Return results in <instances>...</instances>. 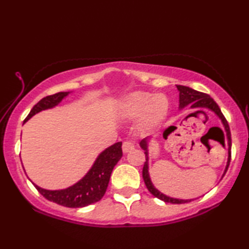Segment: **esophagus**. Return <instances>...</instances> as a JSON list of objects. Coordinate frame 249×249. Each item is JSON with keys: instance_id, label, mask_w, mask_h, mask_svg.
Wrapping results in <instances>:
<instances>
[{"instance_id": "1", "label": "esophagus", "mask_w": 249, "mask_h": 249, "mask_svg": "<svg viewBox=\"0 0 249 249\" xmlns=\"http://www.w3.org/2000/svg\"><path fill=\"white\" fill-rule=\"evenodd\" d=\"M134 148H135L134 142H129V141H127V142H123V146H122V149H123L124 154H127V153H129V151H130V150H133Z\"/></svg>"}]
</instances>
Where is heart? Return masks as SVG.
I'll return each mask as SVG.
<instances>
[{
  "instance_id": "b5f03b06",
  "label": "heart",
  "mask_w": 249,
  "mask_h": 249,
  "mask_svg": "<svg viewBox=\"0 0 249 249\" xmlns=\"http://www.w3.org/2000/svg\"><path fill=\"white\" fill-rule=\"evenodd\" d=\"M169 112V100L162 93L133 91L122 96L117 114L124 120L138 119L140 127L153 130L162 123Z\"/></svg>"
}]
</instances>
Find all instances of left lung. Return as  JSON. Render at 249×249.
Wrapping results in <instances>:
<instances>
[{"instance_id":"8db88e82","label":"left lung","mask_w":249,"mask_h":249,"mask_svg":"<svg viewBox=\"0 0 249 249\" xmlns=\"http://www.w3.org/2000/svg\"><path fill=\"white\" fill-rule=\"evenodd\" d=\"M177 89L179 91V108L182 109L184 107H189L192 109H196V113H201L203 112V109H208V111H211L214 113L218 119H220L221 123L224 127V136L226 138V142H227V162L225 166L224 172H223L222 178L224 177L226 174L227 168L230 166V161H231V132H230V126L227 121L225 120L224 115L222 114L220 107L218 105L215 103L209 94L202 93V92L196 91L191 89L189 87H184V86H177ZM167 130H165L163 135L166 136ZM224 136H223V142H224ZM151 140V137H146L144 140L141 141L140 146L141 148L145 151L146 155V161L144 163V168H142V178H144L145 184L148 191L153 195L154 196L158 197L159 200H161L163 202H167V203H172V204H181V203H187V202H190L195 199H178V197H172L165 195L161 191H159L157 188L155 187L153 181L150 179V175H149V142ZM221 178V179H222Z\"/></svg>"}]
</instances>
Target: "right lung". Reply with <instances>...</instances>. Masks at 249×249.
Here are the masks:
<instances>
[{
    "label": "right lung",
    "mask_w": 249,
    "mask_h": 249,
    "mask_svg": "<svg viewBox=\"0 0 249 249\" xmlns=\"http://www.w3.org/2000/svg\"><path fill=\"white\" fill-rule=\"evenodd\" d=\"M71 92H59V93L41 99L31 109L24 123H26L37 113L56 107ZM122 156H123L122 142H117L105 148L103 151H101L89 171L78 182L66 189H61V190H47V189L38 187L31 179L29 180L35 185V188L39 191L40 195L44 196L47 200L54 202L59 205L67 206V208H83V206L95 203V202L102 199L107 189L113 168L119 162Z\"/></svg>",
    "instance_id": "add662e5"
}]
</instances>
